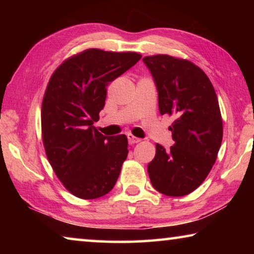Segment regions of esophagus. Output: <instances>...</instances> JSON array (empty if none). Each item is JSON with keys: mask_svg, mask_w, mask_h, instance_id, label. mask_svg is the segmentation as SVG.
<instances>
[{"mask_svg": "<svg viewBox=\"0 0 254 254\" xmlns=\"http://www.w3.org/2000/svg\"><path fill=\"white\" fill-rule=\"evenodd\" d=\"M127 140H128V143H130V144L141 142V139H139V137H136V136L132 135V134H127Z\"/></svg>", "mask_w": 254, "mask_h": 254, "instance_id": "34e87169", "label": "esophagus"}]
</instances>
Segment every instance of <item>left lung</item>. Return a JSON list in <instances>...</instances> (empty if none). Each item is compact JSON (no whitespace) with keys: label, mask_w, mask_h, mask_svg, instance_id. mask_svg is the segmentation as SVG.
Listing matches in <instances>:
<instances>
[{"label":"left lung","mask_w":254,"mask_h":254,"mask_svg":"<svg viewBox=\"0 0 254 254\" xmlns=\"http://www.w3.org/2000/svg\"><path fill=\"white\" fill-rule=\"evenodd\" d=\"M143 63L157 86L160 114L176 118L169 127L175 143L169 150L156 144L148 165L150 180L163 195H188L207 177L222 143L216 93L207 75L189 60L156 55Z\"/></svg>","instance_id":"1"}]
</instances>
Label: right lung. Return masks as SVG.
I'll list each match as a JSON object with an SVG mask.
<instances>
[{
    "mask_svg": "<svg viewBox=\"0 0 254 254\" xmlns=\"http://www.w3.org/2000/svg\"><path fill=\"white\" fill-rule=\"evenodd\" d=\"M136 53L87 49L66 59L51 75L41 107L47 158L72 195L94 199L112 190L127 157V137L96 130L106 88L141 59Z\"/></svg>",
    "mask_w": 254,
    "mask_h": 254,
    "instance_id": "1",
    "label": "right lung"
}]
</instances>
